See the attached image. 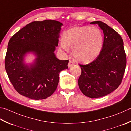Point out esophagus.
I'll list each match as a JSON object with an SVG mask.
<instances>
[{"label":"esophagus","instance_id":"1","mask_svg":"<svg viewBox=\"0 0 131 131\" xmlns=\"http://www.w3.org/2000/svg\"><path fill=\"white\" fill-rule=\"evenodd\" d=\"M73 64H74V63H73V62H72V61L69 60V63H68V67H70L72 66V65Z\"/></svg>","mask_w":131,"mask_h":131}]
</instances>
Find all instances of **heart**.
Returning <instances> with one entry per match:
<instances>
[{"label":"heart","instance_id":"1","mask_svg":"<svg viewBox=\"0 0 131 131\" xmlns=\"http://www.w3.org/2000/svg\"><path fill=\"white\" fill-rule=\"evenodd\" d=\"M103 41L102 33L98 28L76 26L64 33L60 47L66 51L73 50V57L79 62L89 63L100 54Z\"/></svg>","mask_w":131,"mask_h":131}]
</instances>
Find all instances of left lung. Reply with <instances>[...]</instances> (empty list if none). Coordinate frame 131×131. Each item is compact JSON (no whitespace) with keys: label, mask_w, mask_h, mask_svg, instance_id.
I'll return each instance as SVG.
<instances>
[{"label":"left lung","mask_w":131,"mask_h":131,"mask_svg":"<svg viewBox=\"0 0 131 131\" xmlns=\"http://www.w3.org/2000/svg\"><path fill=\"white\" fill-rule=\"evenodd\" d=\"M104 34L102 49L95 59L86 65L79 64L81 73L80 89L86 97L100 98L113 92L121 85L127 63L123 41L120 34L102 21H96Z\"/></svg>","instance_id":"1"}]
</instances>
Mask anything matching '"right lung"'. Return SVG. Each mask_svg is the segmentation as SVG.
<instances>
[{
	"instance_id": "add662e5",
	"label": "right lung",
	"mask_w": 131,
	"mask_h": 131,
	"mask_svg": "<svg viewBox=\"0 0 131 131\" xmlns=\"http://www.w3.org/2000/svg\"><path fill=\"white\" fill-rule=\"evenodd\" d=\"M62 25L52 20L33 21L10 38L5 68L13 86L21 95L43 100L57 89L60 72L68 68L69 62L58 59L54 52ZM29 52L37 57L36 63L30 68L23 63V56Z\"/></svg>"
}]
</instances>
